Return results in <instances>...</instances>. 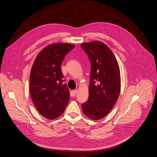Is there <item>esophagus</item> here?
I'll return each mask as SVG.
<instances>
[{
    "mask_svg": "<svg viewBox=\"0 0 157 157\" xmlns=\"http://www.w3.org/2000/svg\"><path fill=\"white\" fill-rule=\"evenodd\" d=\"M77 92H78V90H73L72 91V92H71V95L73 96V97H74L76 95V94H77Z\"/></svg>",
    "mask_w": 157,
    "mask_h": 157,
    "instance_id": "esophagus-1",
    "label": "esophagus"
}]
</instances>
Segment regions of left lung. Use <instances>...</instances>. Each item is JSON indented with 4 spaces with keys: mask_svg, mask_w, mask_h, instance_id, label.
<instances>
[{
    "mask_svg": "<svg viewBox=\"0 0 157 157\" xmlns=\"http://www.w3.org/2000/svg\"><path fill=\"white\" fill-rule=\"evenodd\" d=\"M90 62L89 98L82 104L83 113L94 120L103 118L112 109L121 88L120 67L111 49L100 41L81 45Z\"/></svg>",
    "mask_w": 157,
    "mask_h": 157,
    "instance_id": "1",
    "label": "left lung"
}]
</instances>
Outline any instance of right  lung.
I'll list each match as a JSON object with an SVG mask.
<instances>
[{"label": "right lung", "mask_w": 157, "mask_h": 157, "mask_svg": "<svg viewBox=\"0 0 157 157\" xmlns=\"http://www.w3.org/2000/svg\"><path fill=\"white\" fill-rule=\"evenodd\" d=\"M75 48L68 44L48 45L37 55L32 67L29 89L32 101L39 112L49 120L60 116L65 109L70 94L60 65L65 56Z\"/></svg>", "instance_id": "right-lung-1"}]
</instances>
